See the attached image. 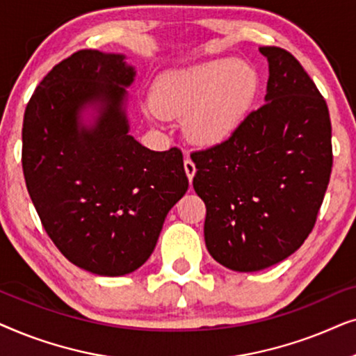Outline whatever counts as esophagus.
<instances>
[{"label": "esophagus", "mask_w": 356, "mask_h": 356, "mask_svg": "<svg viewBox=\"0 0 356 356\" xmlns=\"http://www.w3.org/2000/svg\"><path fill=\"white\" fill-rule=\"evenodd\" d=\"M184 172H186L189 181H193L194 175H196V165H194V162L189 157L184 159Z\"/></svg>", "instance_id": "obj_1"}]
</instances>
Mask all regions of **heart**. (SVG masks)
I'll list each match as a JSON object with an SVG mask.
<instances>
[{"label": "heart", "instance_id": "b5f03b06", "mask_svg": "<svg viewBox=\"0 0 356 356\" xmlns=\"http://www.w3.org/2000/svg\"><path fill=\"white\" fill-rule=\"evenodd\" d=\"M259 90L252 66L236 58H217L163 72L152 102L167 118L186 116V129L201 144H217L240 128Z\"/></svg>", "mask_w": 356, "mask_h": 356}]
</instances>
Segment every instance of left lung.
Returning <instances> with one entry per match:
<instances>
[{"instance_id": "1", "label": "left lung", "mask_w": 356, "mask_h": 356, "mask_svg": "<svg viewBox=\"0 0 356 356\" xmlns=\"http://www.w3.org/2000/svg\"><path fill=\"white\" fill-rule=\"evenodd\" d=\"M259 51L269 63L266 104L223 143L191 154L207 251L238 272L266 269L303 245L332 172L324 97L291 53Z\"/></svg>"}]
</instances>
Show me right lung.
Here are the masks:
<instances>
[{"label":"right lung","mask_w":356,"mask_h":356,"mask_svg":"<svg viewBox=\"0 0 356 356\" xmlns=\"http://www.w3.org/2000/svg\"><path fill=\"white\" fill-rule=\"evenodd\" d=\"M134 76L124 55L79 50L43 77L24 113L22 170L42 225L97 275L139 269L189 186L181 150L155 152L128 134ZM87 106L99 111L90 127L80 120Z\"/></svg>","instance_id":"right-lung-1"}]
</instances>
